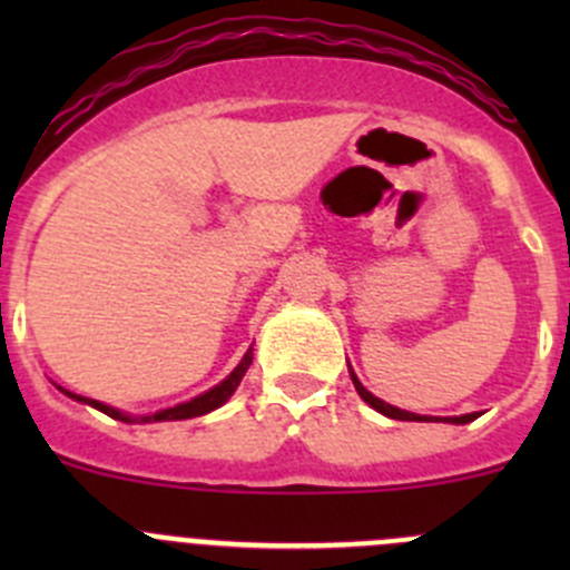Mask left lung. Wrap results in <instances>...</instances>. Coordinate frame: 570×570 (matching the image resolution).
<instances>
[{
    "mask_svg": "<svg viewBox=\"0 0 570 570\" xmlns=\"http://www.w3.org/2000/svg\"><path fill=\"white\" fill-rule=\"evenodd\" d=\"M350 377H353V386H355V392L361 394V400H364L366 405L375 407L377 413H383V416H389V419H400V422H433V416H419V413L400 411V407H394V405H389V402L377 400L375 394L366 392V389L361 386V381H358V377H355V372H353V370H350ZM476 416H480V413H463V416H450V419H444V422H452V424H469V422H474Z\"/></svg>",
    "mask_w": 570,
    "mask_h": 570,
    "instance_id": "obj_1",
    "label": "left lung"
}]
</instances>
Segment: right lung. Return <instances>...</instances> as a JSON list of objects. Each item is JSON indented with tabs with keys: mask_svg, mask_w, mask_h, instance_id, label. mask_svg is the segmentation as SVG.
Returning <instances> with one entry per match:
<instances>
[{
	"mask_svg": "<svg viewBox=\"0 0 570 570\" xmlns=\"http://www.w3.org/2000/svg\"><path fill=\"white\" fill-rule=\"evenodd\" d=\"M250 364H253V347L248 350V353L243 355V361H239V364H237V370H234L232 375L226 377V381L217 383L215 389H209V392H204L200 396H195V400L181 402V405H176V407H165V411L151 413V416H129V413L115 411V407H109V405H105V402H99V400H88V396L71 394V392H66V389H62V392H66L68 396H71V400H77V402H88L90 407H96V411H101V413H107V416L118 419V422H129V424H146V422H176V419L204 416V413H209V411H215V407H220L223 402L228 400V396H232L234 392H237L239 381H243L245 372H248V366H250Z\"/></svg>",
	"mask_w": 570,
	"mask_h": 570,
	"instance_id": "right-lung-1",
	"label": "right lung"
}]
</instances>
